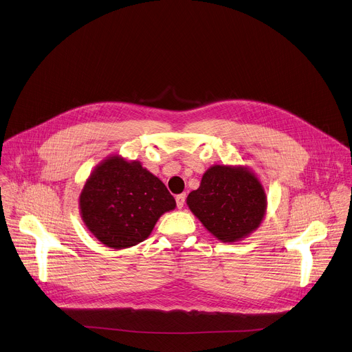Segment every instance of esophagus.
<instances>
[{
    "instance_id": "obj_1",
    "label": "esophagus",
    "mask_w": 352,
    "mask_h": 352,
    "mask_svg": "<svg viewBox=\"0 0 352 352\" xmlns=\"http://www.w3.org/2000/svg\"><path fill=\"white\" fill-rule=\"evenodd\" d=\"M185 194H181V195H177L175 197V201H177V206H178V209H182V206H184V204H185Z\"/></svg>"
}]
</instances>
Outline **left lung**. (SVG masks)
<instances>
[{"instance_id":"left-lung-1","label":"left lung","mask_w":352,"mask_h":352,"mask_svg":"<svg viewBox=\"0 0 352 352\" xmlns=\"http://www.w3.org/2000/svg\"><path fill=\"white\" fill-rule=\"evenodd\" d=\"M186 205L204 228L223 243H236L257 230L267 213L265 189L254 171L244 166L214 164Z\"/></svg>"}]
</instances>
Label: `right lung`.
Listing matches in <instances>:
<instances>
[{
	"mask_svg": "<svg viewBox=\"0 0 352 352\" xmlns=\"http://www.w3.org/2000/svg\"><path fill=\"white\" fill-rule=\"evenodd\" d=\"M88 232L115 250L144 241L177 204L166 185L136 160L108 155L87 178L78 198Z\"/></svg>",
	"mask_w": 352,
	"mask_h": 352,
	"instance_id": "add662e5",
	"label": "right lung"
}]
</instances>
